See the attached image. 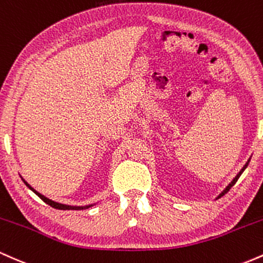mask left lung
I'll return each instance as SVG.
<instances>
[{"label":"left lung","mask_w":263,"mask_h":263,"mask_svg":"<svg viewBox=\"0 0 263 263\" xmlns=\"http://www.w3.org/2000/svg\"><path fill=\"white\" fill-rule=\"evenodd\" d=\"M249 163H250V160H249V161H247V163H246V165H245V166L242 167V170H241V171H240V173H238V174H237V176H236V178H235L234 180H232V181H231V184H230V185H229V186H227V187L225 189V190H223V191H222V193H221V194H220V196H219V197H221V196H223V195H225V194L227 193V191H229V190H230V189H231L232 186H234V185L236 184V181H237V180H238V178H240V176H241V174H242V173H243V170H245V169H246V167H247V165H249Z\"/></svg>","instance_id":"1"}]
</instances>
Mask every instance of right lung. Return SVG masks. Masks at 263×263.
<instances>
[{
	"mask_svg": "<svg viewBox=\"0 0 263 263\" xmlns=\"http://www.w3.org/2000/svg\"><path fill=\"white\" fill-rule=\"evenodd\" d=\"M23 181H25V180H23ZM25 184L27 185V186L31 189L32 191H33L34 194H36L37 196H40L41 199L43 200L44 202L46 203H48L49 206H52V208H54V209H58V210H83V209H88V208H90V206L92 205H88V206H68V205H63V203H58V202H54V201H52V200H49V199H47V197H44L43 195H41L40 193H37L36 190H34L33 187H31L29 186V185L27 184V182L25 181Z\"/></svg>",
	"mask_w": 263,
	"mask_h": 263,
	"instance_id": "add662e5",
	"label": "right lung"
}]
</instances>
